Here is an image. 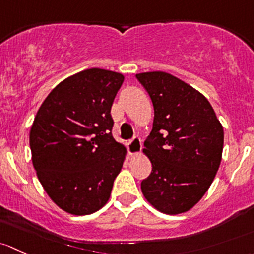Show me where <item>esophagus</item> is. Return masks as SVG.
Wrapping results in <instances>:
<instances>
[{"mask_svg":"<svg viewBox=\"0 0 254 254\" xmlns=\"http://www.w3.org/2000/svg\"><path fill=\"white\" fill-rule=\"evenodd\" d=\"M142 149V142H140V138L138 135H134L132 139L128 143V153L129 155H134V154H138Z\"/></svg>","mask_w":254,"mask_h":254,"instance_id":"esophagus-1","label":"esophagus"}]
</instances>
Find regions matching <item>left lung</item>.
Wrapping results in <instances>:
<instances>
[{"label":"left lung","mask_w":254,"mask_h":254,"mask_svg":"<svg viewBox=\"0 0 254 254\" xmlns=\"http://www.w3.org/2000/svg\"><path fill=\"white\" fill-rule=\"evenodd\" d=\"M135 77L154 106L143 150L153 169L140 188L161 213H185L202 199L220 166L223 126L205 96L184 80L166 72Z\"/></svg>","instance_id":"obj_1"}]
</instances>
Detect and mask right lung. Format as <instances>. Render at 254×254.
I'll list each match as a JSON object with an SVG mask.
<instances>
[{
	"instance_id": "add662e5",
	"label": "right lung",
	"mask_w": 254,
	"mask_h": 254,
	"mask_svg": "<svg viewBox=\"0 0 254 254\" xmlns=\"http://www.w3.org/2000/svg\"><path fill=\"white\" fill-rule=\"evenodd\" d=\"M125 77L90 68L62 80L44 100L29 134L38 179L54 203L88 215L108 203L126 158L111 134V106Z\"/></svg>"
}]
</instances>
